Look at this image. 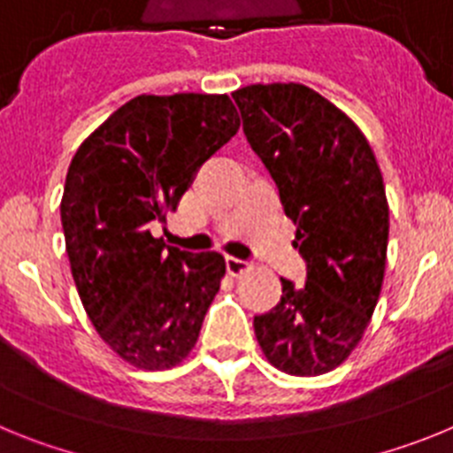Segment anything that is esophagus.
<instances>
[{"mask_svg": "<svg viewBox=\"0 0 453 453\" xmlns=\"http://www.w3.org/2000/svg\"><path fill=\"white\" fill-rule=\"evenodd\" d=\"M250 263L242 261V258H235V256H226V270H229L231 276H238L242 272L250 270Z\"/></svg>", "mask_w": 453, "mask_h": 453, "instance_id": "1", "label": "esophagus"}]
</instances>
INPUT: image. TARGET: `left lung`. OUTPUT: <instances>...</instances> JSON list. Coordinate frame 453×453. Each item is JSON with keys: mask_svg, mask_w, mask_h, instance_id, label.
I'll return each instance as SVG.
<instances>
[{"mask_svg": "<svg viewBox=\"0 0 453 453\" xmlns=\"http://www.w3.org/2000/svg\"><path fill=\"white\" fill-rule=\"evenodd\" d=\"M231 97L306 261V283L281 279V302L254 318L256 340L276 370L326 374L361 342L381 295L390 226L381 170L363 131L313 88L256 83Z\"/></svg>", "mask_w": 453, "mask_h": 453, "instance_id": "8db88e82", "label": "left lung"}]
</instances>
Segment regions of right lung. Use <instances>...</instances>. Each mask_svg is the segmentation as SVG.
Masks as SVG:
<instances>
[{
    "mask_svg": "<svg viewBox=\"0 0 453 453\" xmlns=\"http://www.w3.org/2000/svg\"><path fill=\"white\" fill-rule=\"evenodd\" d=\"M240 129L226 95H138L92 131L67 167L65 251L92 326L140 370H170L197 345L226 272L151 235L206 158Z\"/></svg>",
    "mask_w": 453,
    "mask_h": 453,
    "instance_id": "add662e5",
    "label": "right lung"
}]
</instances>
